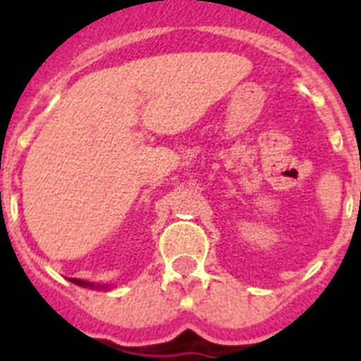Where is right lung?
Wrapping results in <instances>:
<instances>
[{"instance_id": "1", "label": "right lung", "mask_w": 361, "mask_h": 361, "mask_svg": "<svg viewBox=\"0 0 361 361\" xmlns=\"http://www.w3.org/2000/svg\"><path fill=\"white\" fill-rule=\"evenodd\" d=\"M70 282L78 283L81 288H101V286H94L92 282H85V280H79V279H70Z\"/></svg>"}]
</instances>
